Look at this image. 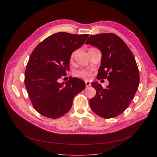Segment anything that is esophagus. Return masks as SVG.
Segmentation results:
<instances>
[{"mask_svg":"<svg viewBox=\"0 0 157 157\" xmlns=\"http://www.w3.org/2000/svg\"><path fill=\"white\" fill-rule=\"evenodd\" d=\"M85 83H86V87H89V86H90L91 85V82H89V81H86Z\"/></svg>","mask_w":157,"mask_h":157,"instance_id":"34e87169","label":"esophagus"}]
</instances>
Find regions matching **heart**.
Returning <instances> with one entry per match:
<instances>
[{
    "mask_svg": "<svg viewBox=\"0 0 157 157\" xmlns=\"http://www.w3.org/2000/svg\"><path fill=\"white\" fill-rule=\"evenodd\" d=\"M75 52H73L71 55V58H73L74 56H75ZM75 75L78 78H83L85 79H88L91 76V73H89L88 71L85 70H78L76 71H75Z\"/></svg>",
    "mask_w": 157,
    "mask_h": 157,
    "instance_id": "obj_1",
    "label": "heart"
}]
</instances>
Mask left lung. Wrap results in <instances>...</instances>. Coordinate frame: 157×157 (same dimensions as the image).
<instances>
[{"label":"left lung","mask_w":157,"mask_h":157,"mask_svg":"<svg viewBox=\"0 0 157 157\" xmlns=\"http://www.w3.org/2000/svg\"><path fill=\"white\" fill-rule=\"evenodd\" d=\"M86 44L97 47L102 53L97 78L107 79L105 89L91 82L96 96L89 101L94 113L101 117H115L128 107L139 85L140 76L135 58L125 43L112 33L91 35Z\"/></svg>","instance_id":"8db88e82"}]
</instances>
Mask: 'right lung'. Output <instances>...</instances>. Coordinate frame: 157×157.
I'll list each match as a JSON object with an SVG mask.
<instances>
[{"label":"right lung","instance_id":"obj_1","mask_svg":"<svg viewBox=\"0 0 157 157\" xmlns=\"http://www.w3.org/2000/svg\"><path fill=\"white\" fill-rule=\"evenodd\" d=\"M88 34L54 33L38 44L30 55L25 73V85L34 109L42 116L57 119L72 107L74 98L86 87L77 78L60 83L70 70L71 55L83 45Z\"/></svg>","mask_w":157,"mask_h":157}]
</instances>
